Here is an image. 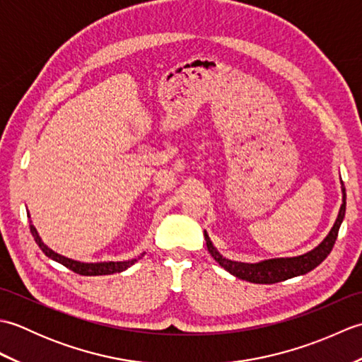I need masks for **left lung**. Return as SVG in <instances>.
Here are the masks:
<instances>
[{"label":"left lung","mask_w":362,"mask_h":362,"mask_svg":"<svg viewBox=\"0 0 362 362\" xmlns=\"http://www.w3.org/2000/svg\"><path fill=\"white\" fill-rule=\"evenodd\" d=\"M342 193H344V202L341 205L339 214H337V219L334 222L332 232L328 233V236L317 245L316 249L308 252V253H305V255L294 257V258L269 259V261H263V263H257V264L236 263V261H230V259L222 258L216 252V249L213 247L209 235L205 233L206 247H209L210 255L216 259L218 263L226 269V271L233 274L235 276H238V279H241V280H247L252 283H261V284H272V283H279L283 280L292 279V276L303 275L306 272L313 271L314 267H317L322 261H324L329 255V252L333 250L337 233H339V227H341L344 216H345L344 183H342Z\"/></svg>","instance_id":"1"}]
</instances>
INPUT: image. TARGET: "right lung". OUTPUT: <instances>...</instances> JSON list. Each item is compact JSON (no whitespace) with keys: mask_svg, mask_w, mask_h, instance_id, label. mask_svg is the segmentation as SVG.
<instances>
[{"mask_svg":"<svg viewBox=\"0 0 362 362\" xmlns=\"http://www.w3.org/2000/svg\"><path fill=\"white\" fill-rule=\"evenodd\" d=\"M28 216H29V214H28ZM29 228H30V233H33V236H34L35 243L38 244V247L42 249V252L45 253L46 257L54 259V261H57V263L64 264L66 269H70V271L79 274V275H109V274L122 272V271H126L127 267L132 266L136 259H140L143 257L141 255V257L134 258L130 261H119V263H113V261H112V263H95V264L93 263H90V264L88 263H79V261L65 258L62 255H59V253H56L54 250H51L49 247H46L43 241L40 240V236H38L35 227L30 224Z\"/></svg>","mask_w":362,"mask_h":362,"instance_id":"right-lung-1","label":"right lung"}]
</instances>
